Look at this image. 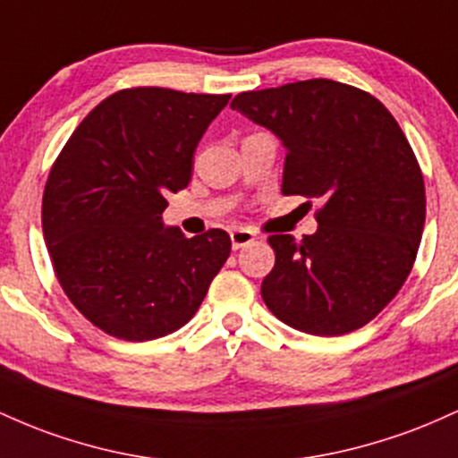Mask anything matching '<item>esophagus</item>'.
I'll return each mask as SVG.
<instances>
[{
    "mask_svg": "<svg viewBox=\"0 0 458 458\" xmlns=\"http://www.w3.org/2000/svg\"><path fill=\"white\" fill-rule=\"evenodd\" d=\"M250 242H255V233L250 229L231 231V246H233V250L244 249V246H249Z\"/></svg>",
    "mask_w": 458,
    "mask_h": 458,
    "instance_id": "obj_1",
    "label": "esophagus"
}]
</instances>
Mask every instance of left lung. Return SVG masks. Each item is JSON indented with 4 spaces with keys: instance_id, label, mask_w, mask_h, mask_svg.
<instances>
[{
    "instance_id": "obj_1",
    "label": "left lung",
    "mask_w": 458,
    "mask_h": 458,
    "mask_svg": "<svg viewBox=\"0 0 458 458\" xmlns=\"http://www.w3.org/2000/svg\"><path fill=\"white\" fill-rule=\"evenodd\" d=\"M231 107L284 140L281 192L322 201L316 233L268 238L266 307L311 335L366 327L407 281L422 240L424 177L407 136L377 97L322 77L240 92Z\"/></svg>"
}]
</instances>
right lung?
Segmentation results:
<instances>
[{
  "label": "right lung",
  "instance_id": "add662e5",
  "mask_svg": "<svg viewBox=\"0 0 458 458\" xmlns=\"http://www.w3.org/2000/svg\"><path fill=\"white\" fill-rule=\"evenodd\" d=\"M231 95L118 90L77 125L51 166L43 233L75 310L107 335L147 342L182 328L231 253L227 231L164 229L166 194Z\"/></svg>",
  "mask_w": 458,
  "mask_h": 458
}]
</instances>
